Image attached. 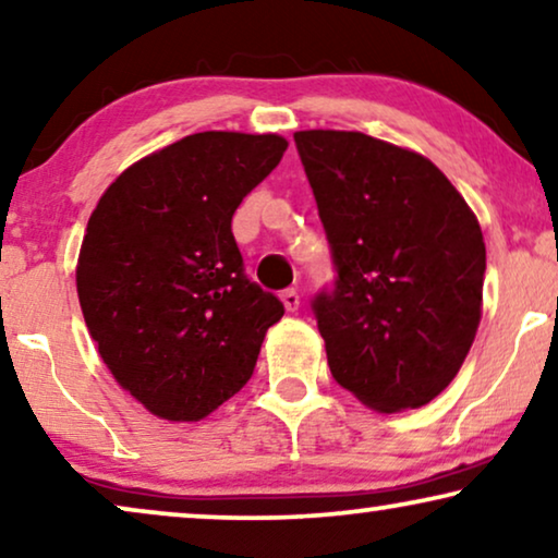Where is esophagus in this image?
Here are the masks:
<instances>
[{"label": "esophagus", "mask_w": 558, "mask_h": 558, "mask_svg": "<svg viewBox=\"0 0 558 558\" xmlns=\"http://www.w3.org/2000/svg\"><path fill=\"white\" fill-rule=\"evenodd\" d=\"M281 302H284L287 312L300 310V294H296V289H287V292H281Z\"/></svg>", "instance_id": "esophagus-1"}]
</instances>
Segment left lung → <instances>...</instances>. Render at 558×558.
I'll use <instances>...</instances> for the list:
<instances>
[{
	"instance_id": "left-lung-1",
	"label": "left lung",
	"mask_w": 558,
	"mask_h": 558,
	"mask_svg": "<svg viewBox=\"0 0 558 558\" xmlns=\"http://www.w3.org/2000/svg\"><path fill=\"white\" fill-rule=\"evenodd\" d=\"M294 142L338 269L312 300L332 378L384 414L424 407L452 384L483 315L475 213L416 151L335 129Z\"/></svg>"
}]
</instances>
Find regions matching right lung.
<instances>
[{"label":"right lung","instance_id":"1","mask_svg":"<svg viewBox=\"0 0 558 558\" xmlns=\"http://www.w3.org/2000/svg\"><path fill=\"white\" fill-rule=\"evenodd\" d=\"M284 151L279 134H190L121 172L90 213L83 319L111 376L159 418L201 422L239 393L284 315L231 231Z\"/></svg>","mask_w":558,"mask_h":558}]
</instances>
